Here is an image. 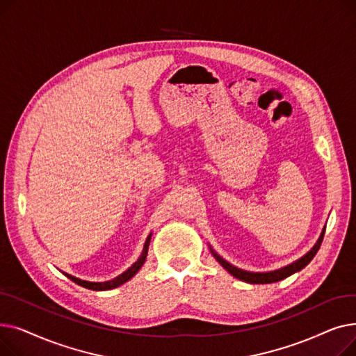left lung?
Returning a JSON list of instances; mask_svg holds the SVG:
<instances>
[{
	"mask_svg": "<svg viewBox=\"0 0 356 356\" xmlns=\"http://www.w3.org/2000/svg\"><path fill=\"white\" fill-rule=\"evenodd\" d=\"M323 236H325V228H323V231H322L321 238L317 239L316 245H314L305 257L298 258L297 261H294V263H291L290 266H286V267L280 268V270L268 271V273H251V271H245V270L236 268L235 266L229 264L228 261H225L222 257H219L212 248H211V251H212L213 257L218 259V263H219L223 268H225L229 274H232L235 278L242 280V282L250 283V284H268V283H277V282H280V280H284V278L290 277L291 274H294V273H297V271H300L302 268H305V267L310 263V261L313 259V257L316 255V252L319 251L321 244H322V241H323Z\"/></svg>",
	"mask_w": 356,
	"mask_h": 356,
	"instance_id": "8db88e82",
	"label": "left lung"
}]
</instances>
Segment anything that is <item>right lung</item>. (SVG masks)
Wrapping results in <instances>:
<instances>
[{"label": "right lung", "mask_w": 356, "mask_h": 356, "mask_svg": "<svg viewBox=\"0 0 356 356\" xmlns=\"http://www.w3.org/2000/svg\"><path fill=\"white\" fill-rule=\"evenodd\" d=\"M149 241H152V234H149V235L147 236V239H145V244H144V248H143V252H141L140 258L136 261V263H134L133 266H131L127 271H124L122 274H120L118 277L109 280V282L93 283V282H86V280H81V278L73 277V275H70V274H67V273H63V274H65L67 278H70L73 283H76V284H79V286H82V287H85V289H89V290L105 291V290H112V289H115V287H120L121 284L127 283L128 280L133 278V277L138 273V270L143 267V264L145 263V258H147V252H148Z\"/></svg>", "instance_id": "right-lung-1"}]
</instances>
